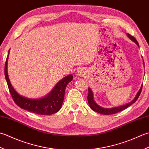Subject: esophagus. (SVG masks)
Instances as JSON below:
<instances>
[{
  "instance_id": "esophagus-1",
  "label": "esophagus",
  "mask_w": 149,
  "mask_h": 149,
  "mask_svg": "<svg viewBox=\"0 0 149 149\" xmlns=\"http://www.w3.org/2000/svg\"><path fill=\"white\" fill-rule=\"evenodd\" d=\"M78 75H80H80H81V72H78Z\"/></svg>"
}]
</instances>
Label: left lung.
Wrapping results in <instances>:
<instances>
[{"label":"left lung","instance_id":"left-lung-1","mask_svg":"<svg viewBox=\"0 0 149 149\" xmlns=\"http://www.w3.org/2000/svg\"><path fill=\"white\" fill-rule=\"evenodd\" d=\"M128 35L129 38H130L132 40L134 41L135 43L137 44L138 46H139V44L138 41L136 40V39L134 37V36H132V35H130V34H127ZM142 87H143V85L141 86L140 89L138 91V93H137V95H136L135 98L132 100L131 102L129 103V104H127L125 105H123V106H120V107H114V108H111V109H105V108H103L102 107H100L98 104H96V103L94 101V99H93V92L91 91V90L90 88H89V93H88V96H87V100H88V103H89V105L90 106L91 109H92L93 111L97 112V113H100V114H104V115H110V114H113L115 113H119V112L121 111H123L126 109L127 108H128L129 106L131 105L132 104H134V103L136 101V100H138V98H139V95H140L141 92V90H142Z\"/></svg>","mask_w":149,"mask_h":149}]
</instances>
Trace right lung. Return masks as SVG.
Wrapping results in <instances>:
<instances>
[{
	"label": "right lung",
	"instance_id": "add662e5",
	"mask_svg": "<svg viewBox=\"0 0 149 149\" xmlns=\"http://www.w3.org/2000/svg\"><path fill=\"white\" fill-rule=\"evenodd\" d=\"M8 57L5 63V78L9 91L15 104L20 108L40 115H51L57 113L62 107L64 98L65 88L67 85L72 80V75L69 74L68 77L63 78L56 85L52 91L44 98L40 99L27 98L19 95L11 86L7 71Z\"/></svg>",
	"mask_w": 149,
	"mask_h": 149
}]
</instances>
